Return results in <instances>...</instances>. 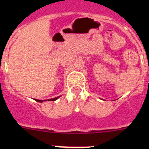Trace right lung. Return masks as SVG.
Masks as SVG:
<instances>
[{
	"label": "right lung",
	"instance_id": "obj_1",
	"mask_svg": "<svg viewBox=\"0 0 149 149\" xmlns=\"http://www.w3.org/2000/svg\"><path fill=\"white\" fill-rule=\"evenodd\" d=\"M60 96H58V97H56V98H51V99H48V100H39V99H35L36 101H38V102H40V103H42L43 101H56V99H58L59 98H60Z\"/></svg>",
	"mask_w": 149,
	"mask_h": 149
}]
</instances>
